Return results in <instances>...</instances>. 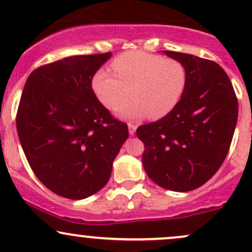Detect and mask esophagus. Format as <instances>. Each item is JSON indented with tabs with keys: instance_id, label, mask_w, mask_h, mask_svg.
<instances>
[{
	"instance_id": "esophagus-1",
	"label": "esophagus",
	"mask_w": 252,
	"mask_h": 252,
	"mask_svg": "<svg viewBox=\"0 0 252 252\" xmlns=\"http://www.w3.org/2000/svg\"><path fill=\"white\" fill-rule=\"evenodd\" d=\"M136 128H137V126H135V124H132V123H129V124H128L129 134H130V135H134L135 131H136Z\"/></svg>"
}]
</instances>
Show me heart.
<instances>
[{
    "mask_svg": "<svg viewBox=\"0 0 252 252\" xmlns=\"http://www.w3.org/2000/svg\"><path fill=\"white\" fill-rule=\"evenodd\" d=\"M115 73L99 68L92 77V90L108 109L117 110L122 120L149 116L161 118L174 109L184 94L187 74L174 59L132 51L118 56L111 63Z\"/></svg>",
    "mask_w": 252,
    "mask_h": 252,
    "instance_id": "obj_1",
    "label": "heart"
}]
</instances>
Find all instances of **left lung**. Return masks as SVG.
Listing matches in <instances>:
<instances>
[{
	"mask_svg": "<svg viewBox=\"0 0 252 252\" xmlns=\"http://www.w3.org/2000/svg\"><path fill=\"white\" fill-rule=\"evenodd\" d=\"M184 65V94L166 116L140 126L142 163L162 189L189 192L209 181L224 162L238 118V102L230 78L215 62L163 51Z\"/></svg>",
	"mask_w": 252,
	"mask_h": 252,
	"instance_id": "obj_1",
	"label": "left lung"
}]
</instances>
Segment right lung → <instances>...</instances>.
<instances>
[{
  "instance_id": "right-lung-1",
  "label": "right lung",
  "mask_w": 252,
  "mask_h": 252,
  "mask_svg": "<svg viewBox=\"0 0 252 252\" xmlns=\"http://www.w3.org/2000/svg\"><path fill=\"white\" fill-rule=\"evenodd\" d=\"M112 54L73 56L28 77L16 129L36 178L56 194L80 200L102 189L128 138V126L97 99L92 77Z\"/></svg>"
}]
</instances>
